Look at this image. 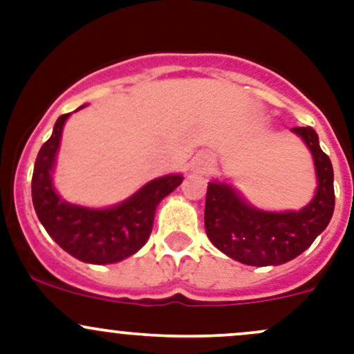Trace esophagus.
<instances>
[{"label":"esophagus","instance_id":"1","mask_svg":"<svg viewBox=\"0 0 354 354\" xmlns=\"http://www.w3.org/2000/svg\"><path fill=\"white\" fill-rule=\"evenodd\" d=\"M209 169H210L209 160H200L197 166H195V171H197V173H207Z\"/></svg>","mask_w":354,"mask_h":354}]
</instances>
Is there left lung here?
I'll return each instance as SVG.
<instances>
[{
  "mask_svg": "<svg viewBox=\"0 0 354 354\" xmlns=\"http://www.w3.org/2000/svg\"><path fill=\"white\" fill-rule=\"evenodd\" d=\"M308 145L315 162L317 194L298 212H263L248 205L230 185L207 187L205 231L216 248L246 266H279L305 252L334 212V169L312 127L291 128Z\"/></svg>",
  "mask_w": 354,
  "mask_h": 354,
  "instance_id": "left-lung-1",
  "label": "left lung"
}]
</instances>
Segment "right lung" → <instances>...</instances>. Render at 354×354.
Wrapping results in <instances>:
<instances>
[{"mask_svg": "<svg viewBox=\"0 0 354 354\" xmlns=\"http://www.w3.org/2000/svg\"><path fill=\"white\" fill-rule=\"evenodd\" d=\"M68 116L70 113L56 120L51 138L44 142L35 159L32 174L35 214L49 236L75 259L87 263L120 262L145 245L151 236L157 203L180 187L183 176L157 178L111 209H85L66 203L53 188L51 171Z\"/></svg>", "mask_w": 354, "mask_h": 354, "instance_id": "1", "label": "right lung"}]
</instances>
